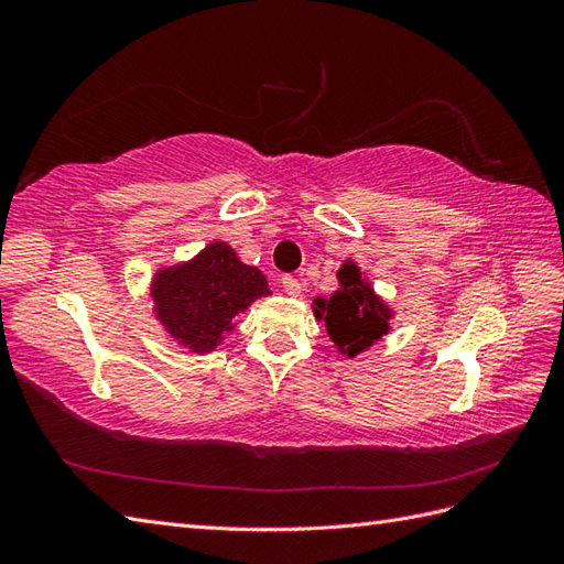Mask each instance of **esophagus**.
<instances>
[{"instance_id":"esophagus-1","label":"esophagus","mask_w":564,"mask_h":564,"mask_svg":"<svg viewBox=\"0 0 564 564\" xmlns=\"http://www.w3.org/2000/svg\"><path fill=\"white\" fill-rule=\"evenodd\" d=\"M282 286H284V294H289V296H299L301 294V282L294 275H284L282 278Z\"/></svg>"}]
</instances>
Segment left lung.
Here are the masks:
<instances>
[{
    "instance_id": "obj_1",
    "label": "left lung",
    "mask_w": 564,
    "mask_h": 564,
    "mask_svg": "<svg viewBox=\"0 0 564 564\" xmlns=\"http://www.w3.org/2000/svg\"><path fill=\"white\" fill-rule=\"evenodd\" d=\"M338 284L329 299H315L313 313L324 319L338 352L355 357L388 334L392 311L352 261L340 265Z\"/></svg>"
}]
</instances>
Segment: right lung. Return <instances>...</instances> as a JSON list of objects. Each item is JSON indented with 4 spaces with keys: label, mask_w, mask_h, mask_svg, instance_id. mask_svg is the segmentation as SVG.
<instances>
[{
    "label": "right lung",
    "mask_w": 564,
    "mask_h": 564,
    "mask_svg": "<svg viewBox=\"0 0 564 564\" xmlns=\"http://www.w3.org/2000/svg\"><path fill=\"white\" fill-rule=\"evenodd\" d=\"M268 280L259 268L240 261L226 242H212L193 261L155 272L150 296L155 317L178 346L212 352L235 317L268 296Z\"/></svg>",
    "instance_id": "1"
}]
</instances>
